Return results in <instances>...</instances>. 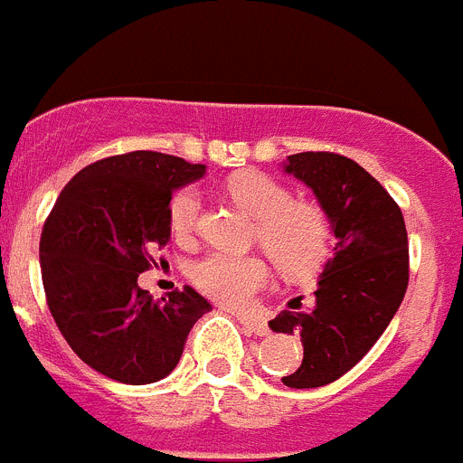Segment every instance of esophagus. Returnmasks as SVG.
I'll list each match as a JSON object with an SVG mask.
<instances>
[{"instance_id": "esophagus-1", "label": "esophagus", "mask_w": 463, "mask_h": 463, "mask_svg": "<svg viewBox=\"0 0 463 463\" xmlns=\"http://www.w3.org/2000/svg\"><path fill=\"white\" fill-rule=\"evenodd\" d=\"M239 320L245 329L252 331V334H257V336H267L269 334L267 322L260 320V317H252V315H239Z\"/></svg>"}]
</instances>
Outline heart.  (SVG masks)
<instances>
[{
    "mask_svg": "<svg viewBox=\"0 0 463 463\" xmlns=\"http://www.w3.org/2000/svg\"><path fill=\"white\" fill-rule=\"evenodd\" d=\"M229 194L257 220L255 241L285 276L306 278L325 267L334 243L331 220L320 203L297 202L285 183L261 171H245L229 181ZM202 222V194L194 187L175 192L169 224L178 239H192ZM269 264L257 255L211 252L192 267V282L218 304L243 308L267 288Z\"/></svg>",
    "mask_w": 463,
    "mask_h": 463,
    "instance_id": "b5f03b06",
    "label": "heart"
}]
</instances>
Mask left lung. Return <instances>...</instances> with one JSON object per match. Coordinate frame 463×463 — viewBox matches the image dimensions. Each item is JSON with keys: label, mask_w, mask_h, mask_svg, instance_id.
Returning a JSON list of instances; mask_svg holds the SVG:
<instances>
[{"label": "left lung", "mask_w": 463, "mask_h": 463, "mask_svg": "<svg viewBox=\"0 0 463 463\" xmlns=\"http://www.w3.org/2000/svg\"><path fill=\"white\" fill-rule=\"evenodd\" d=\"M285 171L315 192L336 236L313 308L301 310L298 297L294 310L269 322L273 331L301 334L304 362L282 383L308 390L345 375L383 336L408 289V232L399 203L354 159L297 153Z\"/></svg>", "instance_id": "8db88e82"}]
</instances>
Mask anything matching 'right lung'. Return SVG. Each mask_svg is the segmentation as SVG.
<instances>
[{
    "instance_id": "right-lung-1",
    "label": "right lung",
    "mask_w": 463,
    "mask_h": 463,
    "mask_svg": "<svg viewBox=\"0 0 463 463\" xmlns=\"http://www.w3.org/2000/svg\"><path fill=\"white\" fill-rule=\"evenodd\" d=\"M206 174L174 155L134 150L85 166L60 192L39 243L46 301L64 341L88 366L125 384L175 369L194 322L211 310L185 285L169 298L138 288L169 243L174 190Z\"/></svg>"
}]
</instances>
